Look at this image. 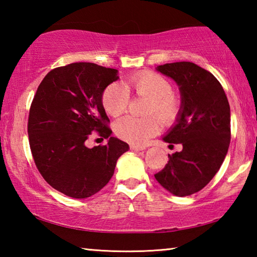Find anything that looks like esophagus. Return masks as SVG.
<instances>
[{
  "instance_id": "obj_1",
  "label": "esophagus",
  "mask_w": 257,
  "mask_h": 257,
  "mask_svg": "<svg viewBox=\"0 0 257 257\" xmlns=\"http://www.w3.org/2000/svg\"><path fill=\"white\" fill-rule=\"evenodd\" d=\"M130 150L135 151V152H139V151L145 150V147L144 146H141V145H130Z\"/></svg>"
}]
</instances>
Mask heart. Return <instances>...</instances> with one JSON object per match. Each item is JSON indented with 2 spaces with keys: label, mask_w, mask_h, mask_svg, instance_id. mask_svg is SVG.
I'll list each match as a JSON object with an SVG mask.
<instances>
[{
  "label": "heart",
  "mask_w": 257,
  "mask_h": 257,
  "mask_svg": "<svg viewBox=\"0 0 257 257\" xmlns=\"http://www.w3.org/2000/svg\"><path fill=\"white\" fill-rule=\"evenodd\" d=\"M130 90L139 96L151 99L149 114H156L163 122H171L179 112V102L173 96L170 81L159 73L142 71L130 76L124 84L113 82L103 93V105L111 115H119L127 110L130 99ZM159 120L152 116L147 119H137L134 116H123L114 124L116 136L132 144H144L151 137L159 133Z\"/></svg>",
  "instance_id": "b5f03b06"
}]
</instances>
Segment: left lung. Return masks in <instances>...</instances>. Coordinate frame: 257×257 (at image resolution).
Masks as SVG:
<instances>
[{"label":"left lung","mask_w":257,"mask_h":257,"mask_svg":"<svg viewBox=\"0 0 257 257\" xmlns=\"http://www.w3.org/2000/svg\"><path fill=\"white\" fill-rule=\"evenodd\" d=\"M156 70L179 86V112L162 139L181 144L182 150L169 154V162L154 177L171 194L189 196L212 180L228 153L229 102L216 78L193 62L167 63Z\"/></svg>","instance_id":"8db88e82"}]
</instances>
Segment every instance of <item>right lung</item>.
<instances>
[{
	"mask_svg": "<svg viewBox=\"0 0 257 257\" xmlns=\"http://www.w3.org/2000/svg\"><path fill=\"white\" fill-rule=\"evenodd\" d=\"M116 69L77 62L51 70L35 94L28 118L29 145L45 181L72 198H87L105 186L116 161L129 150L112 137L103 106V93L118 80ZM93 131L108 139L88 149Z\"/></svg>",
	"mask_w": 257,
	"mask_h": 257,
	"instance_id": "add662e5",
	"label": "right lung"
}]
</instances>
